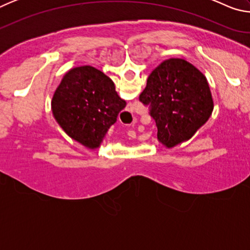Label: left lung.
<instances>
[{"mask_svg": "<svg viewBox=\"0 0 250 250\" xmlns=\"http://www.w3.org/2000/svg\"><path fill=\"white\" fill-rule=\"evenodd\" d=\"M139 99L151 105L158 140L167 149L189 140L214 109L206 77L182 58H168L155 67Z\"/></svg>", "mask_w": 250, "mask_h": 250, "instance_id": "1", "label": "left lung"}]
</instances>
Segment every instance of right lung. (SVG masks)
Here are the masks:
<instances>
[{"label": "right lung", "instance_id": "right-lung-1", "mask_svg": "<svg viewBox=\"0 0 250 250\" xmlns=\"http://www.w3.org/2000/svg\"><path fill=\"white\" fill-rule=\"evenodd\" d=\"M125 104L112 80L86 65L71 68L64 75L54 92L52 112L69 138L96 150Z\"/></svg>", "mask_w": 250, "mask_h": 250}]
</instances>
